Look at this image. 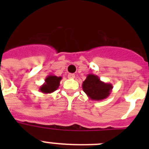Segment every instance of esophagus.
Here are the masks:
<instances>
[{"label": "esophagus", "mask_w": 149, "mask_h": 149, "mask_svg": "<svg viewBox=\"0 0 149 149\" xmlns=\"http://www.w3.org/2000/svg\"><path fill=\"white\" fill-rule=\"evenodd\" d=\"M68 77L69 79H74L75 77V74H68Z\"/></svg>", "instance_id": "esophagus-1"}]
</instances>
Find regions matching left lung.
<instances>
[{"label":"left lung","instance_id":"left-lung-1","mask_svg":"<svg viewBox=\"0 0 149 149\" xmlns=\"http://www.w3.org/2000/svg\"><path fill=\"white\" fill-rule=\"evenodd\" d=\"M83 90L91 100L101 101L110 95L113 85L101 81L99 77L93 74H89L82 84Z\"/></svg>","mask_w":149,"mask_h":149}]
</instances>
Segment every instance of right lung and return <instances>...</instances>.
<instances>
[{"label":"right lung","mask_w":149,"mask_h":149,"mask_svg":"<svg viewBox=\"0 0 149 149\" xmlns=\"http://www.w3.org/2000/svg\"><path fill=\"white\" fill-rule=\"evenodd\" d=\"M61 80L62 77H57L53 74L48 75L45 80L44 84L39 87V91L45 94L53 93L59 88Z\"/></svg>","instance_id":"obj_1"}]
</instances>
